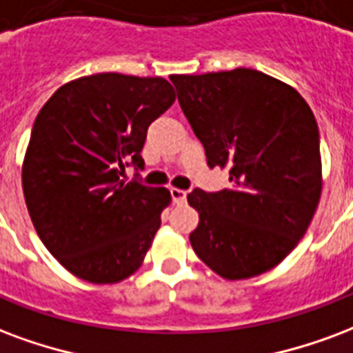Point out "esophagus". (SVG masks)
<instances>
[{
    "instance_id": "1",
    "label": "esophagus",
    "mask_w": 353,
    "mask_h": 353,
    "mask_svg": "<svg viewBox=\"0 0 353 353\" xmlns=\"http://www.w3.org/2000/svg\"><path fill=\"white\" fill-rule=\"evenodd\" d=\"M170 194H172L174 203H185V200H187V190L183 189H176V187H172V189H170Z\"/></svg>"
}]
</instances>
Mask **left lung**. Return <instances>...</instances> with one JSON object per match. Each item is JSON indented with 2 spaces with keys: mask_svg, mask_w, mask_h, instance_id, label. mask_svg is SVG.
<instances>
[{
  "mask_svg": "<svg viewBox=\"0 0 353 353\" xmlns=\"http://www.w3.org/2000/svg\"><path fill=\"white\" fill-rule=\"evenodd\" d=\"M210 168L230 189L187 194L190 245L226 281L273 270L305 236L322 194L314 114L292 85L254 69L170 77Z\"/></svg>",
  "mask_w": 353,
  "mask_h": 353,
  "instance_id": "8db88e82",
  "label": "left lung"
}]
</instances>
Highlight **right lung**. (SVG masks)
Wrapping results in <instances>:
<instances>
[{
	"label": "right lung",
	"mask_w": 353,
	"mask_h": 353,
	"mask_svg": "<svg viewBox=\"0 0 353 353\" xmlns=\"http://www.w3.org/2000/svg\"><path fill=\"white\" fill-rule=\"evenodd\" d=\"M176 91L161 77L99 72L61 85L31 129L22 189L31 223L65 270L93 284H116L142 265L172 202L168 189L125 183L151 121Z\"/></svg>",
	"instance_id": "obj_1"
}]
</instances>
